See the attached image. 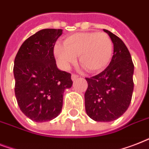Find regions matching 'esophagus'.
<instances>
[{"label": "esophagus", "mask_w": 149, "mask_h": 149, "mask_svg": "<svg viewBox=\"0 0 149 149\" xmlns=\"http://www.w3.org/2000/svg\"><path fill=\"white\" fill-rule=\"evenodd\" d=\"M72 81H74V80H76V79H77V78H78V77H79V76H78V75H77V74H72Z\"/></svg>", "instance_id": "1"}]
</instances>
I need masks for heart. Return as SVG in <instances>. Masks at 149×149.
Segmentation results:
<instances>
[{
	"mask_svg": "<svg viewBox=\"0 0 149 149\" xmlns=\"http://www.w3.org/2000/svg\"><path fill=\"white\" fill-rule=\"evenodd\" d=\"M113 42L104 32H78L65 38L54 47V54L63 69L75 63L79 56V64L88 72L104 70L111 60Z\"/></svg>",
	"mask_w": 149,
	"mask_h": 149,
	"instance_id": "b5f03b06",
	"label": "heart"
}]
</instances>
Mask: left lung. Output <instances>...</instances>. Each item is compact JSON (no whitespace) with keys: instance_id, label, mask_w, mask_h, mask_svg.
<instances>
[{"instance_id":"left-lung-1","label":"left lung","mask_w":149,"mask_h":149,"mask_svg":"<svg viewBox=\"0 0 149 149\" xmlns=\"http://www.w3.org/2000/svg\"><path fill=\"white\" fill-rule=\"evenodd\" d=\"M113 44V54L108 66L99 74L86 78L85 109L95 121L109 122L118 119L127 111L134 90V64L123 41L104 29Z\"/></svg>"}]
</instances>
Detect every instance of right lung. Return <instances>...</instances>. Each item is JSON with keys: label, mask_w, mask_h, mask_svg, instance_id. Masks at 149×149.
I'll return each mask as SVG.
<instances>
[{"label": "right lung", "mask_w": 149, "mask_h": 149, "mask_svg": "<svg viewBox=\"0 0 149 149\" xmlns=\"http://www.w3.org/2000/svg\"><path fill=\"white\" fill-rule=\"evenodd\" d=\"M62 29H42L30 36L15 58V93L21 111L36 122L56 118L63 107V93L72 85L71 74L57 68L54 56Z\"/></svg>", "instance_id": "right-lung-1"}]
</instances>
